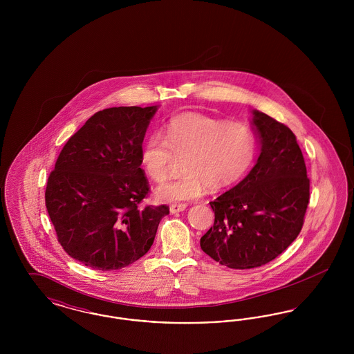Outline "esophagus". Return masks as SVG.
<instances>
[{
	"instance_id": "obj_1",
	"label": "esophagus",
	"mask_w": 354,
	"mask_h": 354,
	"mask_svg": "<svg viewBox=\"0 0 354 354\" xmlns=\"http://www.w3.org/2000/svg\"><path fill=\"white\" fill-rule=\"evenodd\" d=\"M185 208H187V204H185V203H182V204H172V205H169V211H171V214L182 212V211H185Z\"/></svg>"
}]
</instances>
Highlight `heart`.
<instances>
[{"mask_svg":"<svg viewBox=\"0 0 354 354\" xmlns=\"http://www.w3.org/2000/svg\"><path fill=\"white\" fill-rule=\"evenodd\" d=\"M257 151L252 127L241 120H224L198 111L169 119L165 136L153 134L140 150V162L153 182L162 183L176 158H183L185 175L156 188L165 202H185L209 191L235 185L251 169Z\"/></svg>","mask_w":354,"mask_h":354,"instance_id":"obj_1","label":"heart"}]
</instances>
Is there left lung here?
I'll use <instances>...</instances> for the list:
<instances>
[{"instance_id":"left-lung-1","label":"left lung","mask_w":354,"mask_h":354,"mask_svg":"<svg viewBox=\"0 0 354 354\" xmlns=\"http://www.w3.org/2000/svg\"><path fill=\"white\" fill-rule=\"evenodd\" d=\"M261 151L251 172L209 202L214 225L203 251L221 266L251 270L276 259L303 228L309 178L296 135L284 123L253 111Z\"/></svg>"}]
</instances>
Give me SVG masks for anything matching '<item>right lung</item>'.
<instances>
[{
    "instance_id": "right-lung-1",
    "label": "right lung",
    "mask_w": 354,
    "mask_h": 354,
    "mask_svg": "<svg viewBox=\"0 0 354 354\" xmlns=\"http://www.w3.org/2000/svg\"><path fill=\"white\" fill-rule=\"evenodd\" d=\"M150 107H110L95 113L59 152L45 191L58 243L86 267L115 270L151 248L169 205H143L150 185L140 150Z\"/></svg>"
}]
</instances>
